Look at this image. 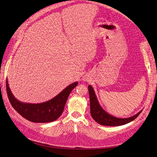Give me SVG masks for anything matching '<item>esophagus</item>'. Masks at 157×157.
<instances>
[{
  "label": "esophagus",
  "mask_w": 157,
  "mask_h": 157,
  "mask_svg": "<svg viewBox=\"0 0 157 157\" xmlns=\"http://www.w3.org/2000/svg\"><path fill=\"white\" fill-rule=\"evenodd\" d=\"M83 80L84 81V80H86V79H85V78H83Z\"/></svg>",
  "instance_id": "esophagus-1"
}]
</instances>
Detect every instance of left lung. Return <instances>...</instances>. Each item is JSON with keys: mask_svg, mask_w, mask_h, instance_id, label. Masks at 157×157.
Masks as SVG:
<instances>
[{"mask_svg": "<svg viewBox=\"0 0 157 157\" xmlns=\"http://www.w3.org/2000/svg\"><path fill=\"white\" fill-rule=\"evenodd\" d=\"M88 91L89 95H90V114L93 119L98 123L99 124L102 125V126H122V125L126 124L128 123L131 122L135 119L138 117L142 111L139 112L136 115L132 116L131 117L126 118V119H122V118H117L114 116L110 115L104 110L96 97V95L94 91L93 87L89 85L88 86Z\"/></svg>", "mask_w": 157, "mask_h": 157, "instance_id": "8db88e82", "label": "left lung"}]
</instances>
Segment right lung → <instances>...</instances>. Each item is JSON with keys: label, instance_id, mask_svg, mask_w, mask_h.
<instances>
[{"label": "right lung", "instance_id": "right-lung-1", "mask_svg": "<svg viewBox=\"0 0 157 157\" xmlns=\"http://www.w3.org/2000/svg\"><path fill=\"white\" fill-rule=\"evenodd\" d=\"M78 82L71 83L51 100L40 104L21 102L17 100L9 88L6 80V90L10 102L21 117L34 123H48L57 120L63 112L64 106L71 90Z\"/></svg>", "mask_w": 157, "mask_h": 157}]
</instances>
